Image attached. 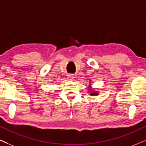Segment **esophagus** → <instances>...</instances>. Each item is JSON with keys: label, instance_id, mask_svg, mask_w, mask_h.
Listing matches in <instances>:
<instances>
[{"label": "esophagus", "instance_id": "obj_1", "mask_svg": "<svg viewBox=\"0 0 146 146\" xmlns=\"http://www.w3.org/2000/svg\"><path fill=\"white\" fill-rule=\"evenodd\" d=\"M73 78H74V77H73L72 75H68V79L69 80H73Z\"/></svg>", "mask_w": 146, "mask_h": 146}]
</instances>
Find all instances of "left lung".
<instances>
[{"mask_svg":"<svg viewBox=\"0 0 146 146\" xmlns=\"http://www.w3.org/2000/svg\"><path fill=\"white\" fill-rule=\"evenodd\" d=\"M91 94H92V95H96V94H97V93H96V92H92Z\"/></svg>","mask_w":146,"mask_h":146,"instance_id":"left-lung-1","label":"left lung"}]
</instances>
